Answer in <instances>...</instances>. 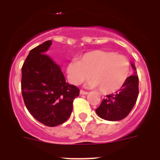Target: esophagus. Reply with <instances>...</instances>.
<instances>
[{
  "label": "esophagus",
  "instance_id": "34e87169",
  "mask_svg": "<svg viewBox=\"0 0 160 160\" xmlns=\"http://www.w3.org/2000/svg\"><path fill=\"white\" fill-rule=\"evenodd\" d=\"M88 94V92L87 91H85V90H80V94H84V95H86V94Z\"/></svg>",
  "mask_w": 160,
  "mask_h": 160
}]
</instances>
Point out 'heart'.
I'll use <instances>...</instances> for the list:
<instances>
[{
  "label": "heart",
  "mask_w": 160,
  "mask_h": 160,
  "mask_svg": "<svg viewBox=\"0 0 160 160\" xmlns=\"http://www.w3.org/2000/svg\"><path fill=\"white\" fill-rule=\"evenodd\" d=\"M66 72L73 84H80L90 76L89 87H98L100 92L110 94L119 90L128 81L131 62L115 52L94 50L83 54L79 61L68 63Z\"/></svg>",
  "instance_id": "heart-1"
}]
</instances>
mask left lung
I'll use <instances>...</instances> for the list:
<instances>
[{
  "mask_svg": "<svg viewBox=\"0 0 160 160\" xmlns=\"http://www.w3.org/2000/svg\"><path fill=\"white\" fill-rule=\"evenodd\" d=\"M134 70L135 66L131 64ZM138 95V77L130 76L128 81L115 94H109L102 99L96 113L100 118L108 121H118L128 116L135 106Z\"/></svg>",
  "mask_w": 160,
  "mask_h": 160,
  "instance_id": "left-lung-1",
  "label": "left lung"
}]
</instances>
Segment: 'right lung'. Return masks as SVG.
I'll list each match as a JSON object with an SVG mask.
<instances>
[{
    "mask_svg": "<svg viewBox=\"0 0 160 160\" xmlns=\"http://www.w3.org/2000/svg\"><path fill=\"white\" fill-rule=\"evenodd\" d=\"M46 41L31 49L22 68V92L28 111L38 121L55 127L68 119L79 90L66 82L61 68L46 54Z\"/></svg>",
    "mask_w": 160,
    "mask_h": 160,
    "instance_id": "right-lung-1",
    "label": "right lung"
}]
</instances>
